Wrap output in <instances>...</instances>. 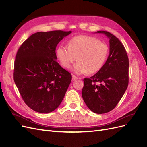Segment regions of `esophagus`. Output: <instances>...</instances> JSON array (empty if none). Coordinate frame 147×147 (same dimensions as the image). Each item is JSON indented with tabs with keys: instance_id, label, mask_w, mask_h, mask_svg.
Returning <instances> with one entry per match:
<instances>
[{
	"instance_id": "34e87169",
	"label": "esophagus",
	"mask_w": 147,
	"mask_h": 147,
	"mask_svg": "<svg viewBox=\"0 0 147 147\" xmlns=\"http://www.w3.org/2000/svg\"><path fill=\"white\" fill-rule=\"evenodd\" d=\"M78 79V78L77 77H75V75H72V80L73 81H74V80H77Z\"/></svg>"
}]
</instances>
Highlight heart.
Here are the masks:
<instances>
[{
	"label": "heart",
	"mask_w": 147,
	"mask_h": 147,
	"mask_svg": "<svg viewBox=\"0 0 147 147\" xmlns=\"http://www.w3.org/2000/svg\"><path fill=\"white\" fill-rule=\"evenodd\" d=\"M109 53L106 43L90 35H77L70 38L68 47L60 45L56 49V56L61 65L66 69L73 67V72L77 75L94 74L104 66Z\"/></svg>",
	"instance_id": "1"
}]
</instances>
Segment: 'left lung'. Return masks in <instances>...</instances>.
<instances>
[{"label": "left lung", "instance_id": "left-lung-1", "mask_svg": "<svg viewBox=\"0 0 147 147\" xmlns=\"http://www.w3.org/2000/svg\"><path fill=\"white\" fill-rule=\"evenodd\" d=\"M96 33L104 34L109 38V55L99 71L90 78L83 79L82 95L92 112L102 114L113 110L126 90L129 83V59L123 45L115 35L104 30Z\"/></svg>", "mask_w": 147, "mask_h": 147}]
</instances>
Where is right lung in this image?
Returning <instances> with one entry per match:
<instances>
[{
  "label": "right lung",
  "instance_id": "add662e5",
  "mask_svg": "<svg viewBox=\"0 0 147 147\" xmlns=\"http://www.w3.org/2000/svg\"><path fill=\"white\" fill-rule=\"evenodd\" d=\"M71 32L35 33L18 50L14 81L26 104L35 112H51L64 99L72 75L56 61V47Z\"/></svg>",
  "mask_w": 147,
  "mask_h": 147
}]
</instances>
